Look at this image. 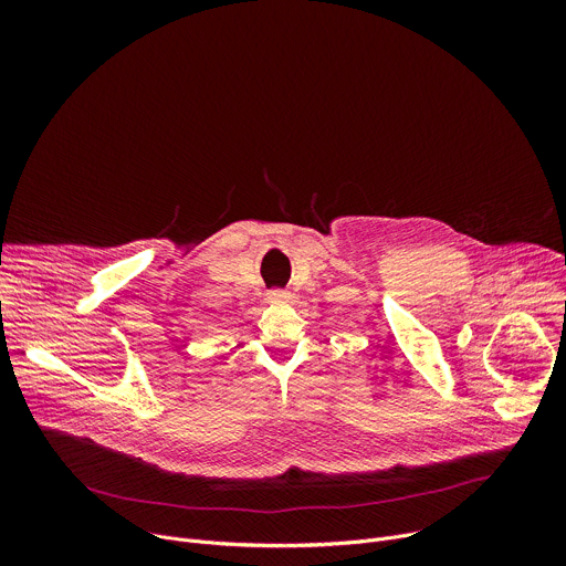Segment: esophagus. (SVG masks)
Masks as SVG:
<instances>
[{"label":"esophagus","mask_w":566,"mask_h":566,"mask_svg":"<svg viewBox=\"0 0 566 566\" xmlns=\"http://www.w3.org/2000/svg\"><path fill=\"white\" fill-rule=\"evenodd\" d=\"M286 297H289V295H286L284 291H271V293H269V300H271V302H282V300H286Z\"/></svg>","instance_id":"34e87169"}]
</instances>
